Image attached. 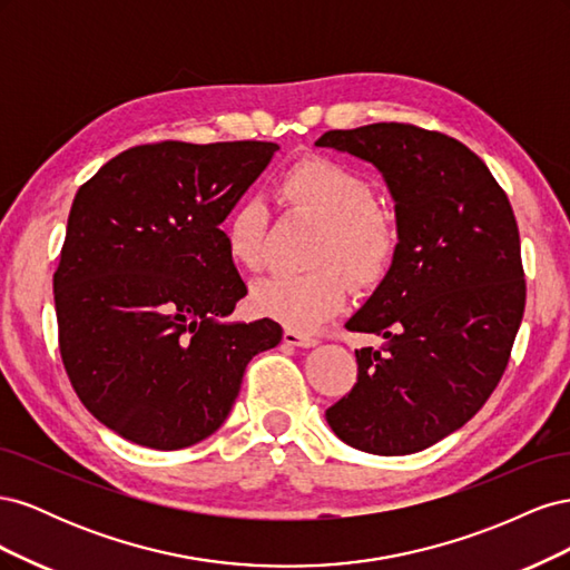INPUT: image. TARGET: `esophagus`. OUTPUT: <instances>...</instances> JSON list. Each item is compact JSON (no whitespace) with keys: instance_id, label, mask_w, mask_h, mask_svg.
Returning a JSON list of instances; mask_svg holds the SVG:
<instances>
[{"instance_id":"34e87169","label":"esophagus","mask_w":570,"mask_h":570,"mask_svg":"<svg viewBox=\"0 0 570 570\" xmlns=\"http://www.w3.org/2000/svg\"><path fill=\"white\" fill-rule=\"evenodd\" d=\"M283 340H285L287 344H292V347H304V350L316 347V344H318V340H316L312 333L292 331V327H287V331L283 333Z\"/></svg>"}]
</instances>
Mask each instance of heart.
<instances>
[{"mask_svg": "<svg viewBox=\"0 0 570 570\" xmlns=\"http://www.w3.org/2000/svg\"><path fill=\"white\" fill-rule=\"evenodd\" d=\"M278 193L292 209L325 223L314 252V266L321 268L258 281L252 289V306L292 331H316L337 316L347 302L345 272L361 287L385 278L396 254V230L377 209L373 185L331 159L314 157L289 166ZM266 230L268 214L262 199L243 197L235 202L220 226L230 262L247 271L262 268Z\"/></svg>", "mask_w": 570, "mask_h": 570, "instance_id": "1", "label": "heart"}]
</instances>
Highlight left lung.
Instances as JSON below:
<instances>
[{"instance_id":"8db88e82","label":"left lung","mask_w":570,"mask_h":570,"mask_svg":"<svg viewBox=\"0 0 570 570\" xmlns=\"http://www.w3.org/2000/svg\"><path fill=\"white\" fill-rule=\"evenodd\" d=\"M316 147L381 170L400 237L383 283L347 321L385 344L356 350V383L325 411L327 425L361 452H421L469 423L509 364L525 308L513 209L450 135L371 124L327 130Z\"/></svg>"}]
</instances>
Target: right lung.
I'll return each mask as SVG.
<instances>
[{"label": "right lung", "instance_id": "add662e5", "mask_svg": "<svg viewBox=\"0 0 570 570\" xmlns=\"http://www.w3.org/2000/svg\"><path fill=\"white\" fill-rule=\"evenodd\" d=\"M275 142L166 140L120 151L85 183L55 273L59 350L80 402L149 450H183L223 425L245 368L283 340L226 321L247 295L220 223Z\"/></svg>", "mask_w": 570, "mask_h": 570}]
</instances>
